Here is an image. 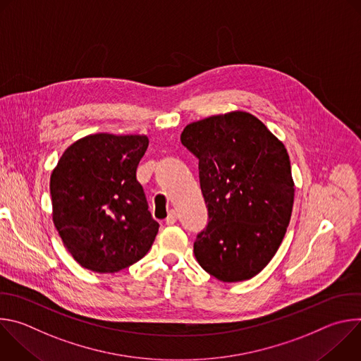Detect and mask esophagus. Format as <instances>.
Here are the masks:
<instances>
[{"label":"esophagus","mask_w":361,"mask_h":361,"mask_svg":"<svg viewBox=\"0 0 361 361\" xmlns=\"http://www.w3.org/2000/svg\"><path fill=\"white\" fill-rule=\"evenodd\" d=\"M176 221H177V213L176 212H170L167 219H166V224L167 226H173Z\"/></svg>","instance_id":"obj_1"}]
</instances>
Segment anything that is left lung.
I'll use <instances>...</instances> for the list:
<instances>
[{
  "label": "left lung",
  "mask_w": 361,
  "mask_h": 361,
  "mask_svg": "<svg viewBox=\"0 0 361 361\" xmlns=\"http://www.w3.org/2000/svg\"><path fill=\"white\" fill-rule=\"evenodd\" d=\"M181 142L198 159L209 224L194 243L198 264L224 283L259 274L287 231L294 181L284 144L244 111L188 124Z\"/></svg>",
  "instance_id": "obj_1"
}]
</instances>
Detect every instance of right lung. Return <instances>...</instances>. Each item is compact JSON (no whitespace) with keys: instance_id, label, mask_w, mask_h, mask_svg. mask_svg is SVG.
<instances>
[{"instance_id":"1","label":"right lung","mask_w":361,"mask_h":361,"mask_svg":"<svg viewBox=\"0 0 361 361\" xmlns=\"http://www.w3.org/2000/svg\"><path fill=\"white\" fill-rule=\"evenodd\" d=\"M145 135L98 133L71 144L51 174L53 221L74 260L117 273L141 260L159 233L135 173Z\"/></svg>"}]
</instances>
